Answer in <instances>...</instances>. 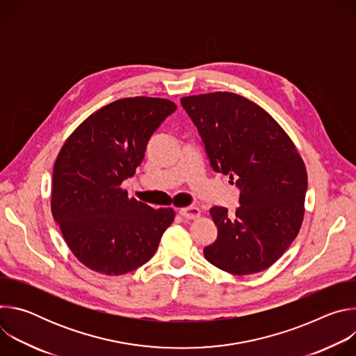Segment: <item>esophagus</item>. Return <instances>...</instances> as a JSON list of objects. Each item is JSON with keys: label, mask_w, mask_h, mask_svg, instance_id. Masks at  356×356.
<instances>
[{"label": "esophagus", "mask_w": 356, "mask_h": 356, "mask_svg": "<svg viewBox=\"0 0 356 356\" xmlns=\"http://www.w3.org/2000/svg\"><path fill=\"white\" fill-rule=\"evenodd\" d=\"M179 214H180L181 217H184V218L195 220V218H198V217H200L201 211H200V209H197V207L188 206V207H183V209H180V210H179Z\"/></svg>", "instance_id": "obj_1"}]
</instances>
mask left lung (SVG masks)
<instances>
[{"label": "left lung", "mask_w": 356, "mask_h": 356, "mask_svg": "<svg viewBox=\"0 0 356 356\" xmlns=\"http://www.w3.org/2000/svg\"><path fill=\"white\" fill-rule=\"evenodd\" d=\"M180 103L206 146L211 168L236 179L234 214L210 209L217 239L206 259L231 275L270 268L297 236L304 218L307 170L296 145L275 118L228 91L183 97Z\"/></svg>", "instance_id": "8db88e82"}]
</instances>
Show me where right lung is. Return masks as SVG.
Returning a JSON list of instances; mask_svg holds the SVG:
<instances>
[{"label": "right lung", "mask_w": 356, "mask_h": 356, "mask_svg": "<svg viewBox=\"0 0 356 356\" xmlns=\"http://www.w3.org/2000/svg\"><path fill=\"white\" fill-rule=\"evenodd\" d=\"M175 110L166 98H121L84 120L62 146L50 207L86 268L120 276L155 255L175 211L129 198L121 183L135 175L150 136Z\"/></svg>", "instance_id": "1"}]
</instances>
